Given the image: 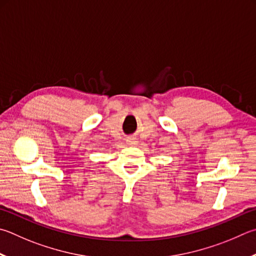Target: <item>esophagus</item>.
<instances>
[{
  "instance_id": "esophagus-1",
  "label": "esophagus",
  "mask_w": 256,
  "mask_h": 256,
  "mask_svg": "<svg viewBox=\"0 0 256 256\" xmlns=\"http://www.w3.org/2000/svg\"><path fill=\"white\" fill-rule=\"evenodd\" d=\"M125 141H126L128 144H131V146H132V144H136V138H133V136H130V138H128Z\"/></svg>"
}]
</instances>
